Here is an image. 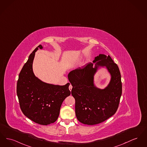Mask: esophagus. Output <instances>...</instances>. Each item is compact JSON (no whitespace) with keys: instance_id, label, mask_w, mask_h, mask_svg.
<instances>
[{"instance_id":"esophagus-1","label":"esophagus","mask_w":147,"mask_h":147,"mask_svg":"<svg viewBox=\"0 0 147 147\" xmlns=\"http://www.w3.org/2000/svg\"><path fill=\"white\" fill-rule=\"evenodd\" d=\"M72 88H73V86L71 85H70L69 86V90H70V91H71V89H72Z\"/></svg>"}]
</instances>
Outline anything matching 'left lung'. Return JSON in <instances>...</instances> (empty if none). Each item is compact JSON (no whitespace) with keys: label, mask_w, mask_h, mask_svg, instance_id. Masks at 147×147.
Listing matches in <instances>:
<instances>
[{"label":"left lung","mask_w":147,"mask_h":147,"mask_svg":"<svg viewBox=\"0 0 147 147\" xmlns=\"http://www.w3.org/2000/svg\"><path fill=\"white\" fill-rule=\"evenodd\" d=\"M104 67L110 73L111 79L107 86L100 89L95 86L94 76L99 69ZM68 78L73 86L71 95L76 100V117L80 123L95 125L115 113L122 85L119 68L109 55L95 57L93 63L70 71Z\"/></svg>","instance_id":"obj_1"}]
</instances>
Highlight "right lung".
I'll return each mask as SVG.
<instances>
[{"label":"right lung","mask_w":147,"mask_h":147,"mask_svg":"<svg viewBox=\"0 0 147 147\" xmlns=\"http://www.w3.org/2000/svg\"><path fill=\"white\" fill-rule=\"evenodd\" d=\"M39 45L30 54L18 80L17 93L23 114L35 123L47 125L57 120L64 100L70 95V83L55 85L42 81L35 76L33 63Z\"/></svg>","instance_id":"right-lung-1"}]
</instances>
